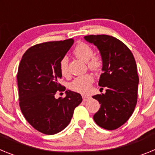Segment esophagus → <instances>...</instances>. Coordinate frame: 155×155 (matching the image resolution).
<instances>
[{"label": "esophagus", "mask_w": 155, "mask_h": 155, "mask_svg": "<svg viewBox=\"0 0 155 155\" xmlns=\"http://www.w3.org/2000/svg\"><path fill=\"white\" fill-rule=\"evenodd\" d=\"M82 98H83V101L85 102V101H87V100L90 98V96L88 95H82Z\"/></svg>", "instance_id": "1"}]
</instances>
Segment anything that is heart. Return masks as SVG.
<instances>
[{
  "instance_id": "b5f03b06",
  "label": "heart",
  "mask_w": 155,
  "mask_h": 155,
  "mask_svg": "<svg viewBox=\"0 0 155 155\" xmlns=\"http://www.w3.org/2000/svg\"><path fill=\"white\" fill-rule=\"evenodd\" d=\"M74 53L77 57L85 61L87 67L91 71L98 72L102 68V60L99 56H93L94 50L89 45L81 42L74 48ZM60 71L63 77L69 76L68 71V58L64 57L60 61ZM94 81V78L91 74H86L81 76L77 77L70 83V89L81 94H87L91 89V84Z\"/></svg>"
}]
</instances>
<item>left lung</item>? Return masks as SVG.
Masks as SVG:
<instances>
[{"mask_svg": "<svg viewBox=\"0 0 155 155\" xmlns=\"http://www.w3.org/2000/svg\"><path fill=\"white\" fill-rule=\"evenodd\" d=\"M84 39L99 50L103 73L98 85L106 87L105 94L92 96L101 104L93 119L102 128L116 130L130 119L137 102L139 78L136 61L130 50L115 37L90 35Z\"/></svg>", "mask_w": 155, "mask_h": 155, "instance_id": "8db88e82", "label": "left lung"}]
</instances>
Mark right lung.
Masks as SVG:
<instances>
[{
  "label": "right lung",
  "instance_id": "right-lung-1",
  "mask_svg": "<svg viewBox=\"0 0 155 155\" xmlns=\"http://www.w3.org/2000/svg\"><path fill=\"white\" fill-rule=\"evenodd\" d=\"M74 43V39L53 41L31 46L24 53L17 74L19 105L31 127L53 135L68 127L75 108L82 102L79 93L68 90L65 98H56L65 87L58 82L62 78L60 61Z\"/></svg>",
  "mask_w": 155,
  "mask_h": 155
}]
</instances>
